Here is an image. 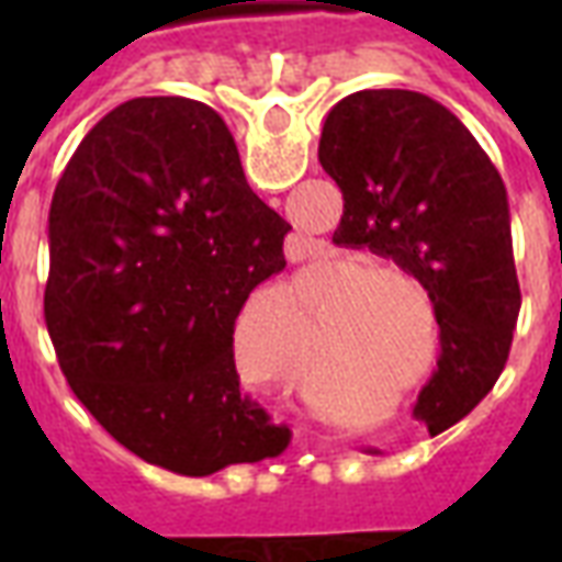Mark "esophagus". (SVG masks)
<instances>
[{"label":"esophagus","instance_id":"obj_1","mask_svg":"<svg viewBox=\"0 0 562 562\" xmlns=\"http://www.w3.org/2000/svg\"><path fill=\"white\" fill-rule=\"evenodd\" d=\"M297 252H306V249H301V246H297Z\"/></svg>","mask_w":562,"mask_h":562}]
</instances>
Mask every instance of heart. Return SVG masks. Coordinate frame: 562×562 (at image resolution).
I'll use <instances>...</instances> for the list:
<instances>
[{"label":"heart","instance_id":"b5f03b06","mask_svg":"<svg viewBox=\"0 0 562 562\" xmlns=\"http://www.w3.org/2000/svg\"><path fill=\"white\" fill-rule=\"evenodd\" d=\"M370 260L364 252H346L322 261L316 277L334 282H349L342 304L334 316V330L347 325L340 340L342 364L355 370H373L379 376L394 379L403 370H413L422 349V310L415 304L413 292L430 304V294L424 289V277L418 270L406 268L401 261ZM325 306V304H322ZM270 318L282 342L301 346L306 337V304L297 285L292 282H270L256 294L252 306L246 310V318ZM240 364L249 373L268 370L282 382H294L292 361H270L252 352L249 346H240ZM306 389L322 391L325 376L322 364L310 361L306 367Z\"/></svg>","mask_w":562,"mask_h":562}]
</instances>
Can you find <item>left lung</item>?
<instances>
[{"label": "left lung", "instance_id": "obj_1", "mask_svg": "<svg viewBox=\"0 0 562 562\" xmlns=\"http://www.w3.org/2000/svg\"><path fill=\"white\" fill-rule=\"evenodd\" d=\"M318 161L342 192L337 246L418 270L442 355L415 418L458 422L508 358L520 289L506 186L448 108L413 90H361L330 108Z\"/></svg>", "mask_w": 562, "mask_h": 562}]
</instances>
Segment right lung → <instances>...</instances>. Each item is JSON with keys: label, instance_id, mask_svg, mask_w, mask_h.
I'll return each instance as SVG.
<instances>
[{"label": "right lung", "instance_id": "right-lung-1", "mask_svg": "<svg viewBox=\"0 0 562 562\" xmlns=\"http://www.w3.org/2000/svg\"><path fill=\"white\" fill-rule=\"evenodd\" d=\"M289 232L204 102L132 99L80 140L50 204L44 318L68 385L120 446L180 475L289 446L234 367V322L285 268Z\"/></svg>", "mask_w": 562, "mask_h": 562}]
</instances>
